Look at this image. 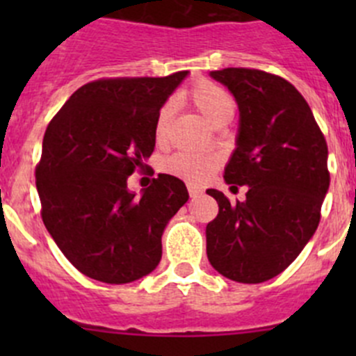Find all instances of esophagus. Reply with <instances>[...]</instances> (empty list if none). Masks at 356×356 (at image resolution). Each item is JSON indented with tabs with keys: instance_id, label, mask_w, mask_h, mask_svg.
Instances as JSON below:
<instances>
[{
	"instance_id": "1",
	"label": "esophagus",
	"mask_w": 356,
	"mask_h": 356,
	"mask_svg": "<svg viewBox=\"0 0 356 356\" xmlns=\"http://www.w3.org/2000/svg\"><path fill=\"white\" fill-rule=\"evenodd\" d=\"M188 191H189V196H191V198H198V196L203 195V189L198 188V186H195V184H188Z\"/></svg>"
}]
</instances>
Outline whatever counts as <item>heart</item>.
Instances as JSON below:
<instances>
[{"label":"heart","instance_id":"1","mask_svg":"<svg viewBox=\"0 0 356 356\" xmlns=\"http://www.w3.org/2000/svg\"><path fill=\"white\" fill-rule=\"evenodd\" d=\"M186 98L195 105V108L210 122L211 125H225L234 117L236 103L232 96L220 86L213 84L210 81H200L186 92ZM172 120V106L165 105L160 110L155 125V136L158 141L165 138L167 134L168 124ZM218 156L207 155V153H193V152H181L175 153L174 156L165 161V170L168 174L181 177L191 184H203L213 175L217 170Z\"/></svg>","mask_w":356,"mask_h":356}]
</instances>
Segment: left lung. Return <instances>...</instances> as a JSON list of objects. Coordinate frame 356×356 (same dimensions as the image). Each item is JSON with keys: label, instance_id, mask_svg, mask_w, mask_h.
Returning a JSON list of instances; mask_svg holds the SVG:
<instances>
[{"label": "left lung", "instance_id": "1", "mask_svg": "<svg viewBox=\"0 0 356 356\" xmlns=\"http://www.w3.org/2000/svg\"><path fill=\"white\" fill-rule=\"evenodd\" d=\"M210 77L231 91L239 110L224 181L248 186V193L231 203L207 189L218 203L207 225L208 261L231 281L258 284L286 270L317 231L329 191L327 143L286 79L253 68H224Z\"/></svg>", "mask_w": 356, "mask_h": 356}]
</instances>
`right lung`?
<instances>
[{"instance_id":"add662e5","label":"right lung","mask_w":356,"mask_h":356,"mask_svg":"<svg viewBox=\"0 0 356 356\" xmlns=\"http://www.w3.org/2000/svg\"><path fill=\"white\" fill-rule=\"evenodd\" d=\"M188 74L89 82L46 129L35 168L42 222L67 260L95 281L127 284L160 264L161 234L188 189L158 174L136 196L127 179L146 167L158 113Z\"/></svg>"}]
</instances>
